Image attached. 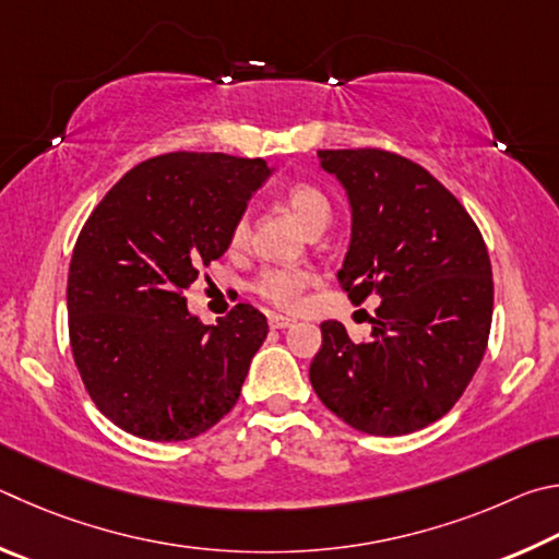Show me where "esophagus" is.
<instances>
[{"label": "esophagus", "mask_w": 559, "mask_h": 559, "mask_svg": "<svg viewBox=\"0 0 559 559\" xmlns=\"http://www.w3.org/2000/svg\"><path fill=\"white\" fill-rule=\"evenodd\" d=\"M292 324H295V319H289V317H282V314H272L270 317V326L272 329H289Z\"/></svg>", "instance_id": "1"}]
</instances>
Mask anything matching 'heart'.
I'll use <instances>...</instances> for the list:
<instances>
[{
  "instance_id": "b5f03b06",
  "label": "heart",
  "mask_w": 559,
  "mask_h": 559,
  "mask_svg": "<svg viewBox=\"0 0 559 559\" xmlns=\"http://www.w3.org/2000/svg\"><path fill=\"white\" fill-rule=\"evenodd\" d=\"M287 205L295 213V218L305 225L307 233L317 228H326L331 218V203L317 186L297 183L287 191ZM250 235L248 215H240L230 228V245L242 248ZM311 285V274L299 267H267L258 274L252 282V292L267 305L277 309H295L301 297V292Z\"/></svg>"
}]
</instances>
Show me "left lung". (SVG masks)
Here are the masks:
<instances>
[{"label":"left lung","mask_w":559,"mask_h":559,"mask_svg":"<svg viewBox=\"0 0 559 559\" xmlns=\"http://www.w3.org/2000/svg\"><path fill=\"white\" fill-rule=\"evenodd\" d=\"M350 203L338 285L354 305L380 297L370 338L321 324L309 380L346 425L400 437L437 423L486 354L493 277L481 230L423 166L383 150H321Z\"/></svg>","instance_id":"8db88e82"}]
</instances>
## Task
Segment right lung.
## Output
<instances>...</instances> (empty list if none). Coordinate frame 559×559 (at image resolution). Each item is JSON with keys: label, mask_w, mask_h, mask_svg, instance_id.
<instances>
[{"label": "right lung", "mask_w": 559, "mask_h": 559, "mask_svg": "<svg viewBox=\"0 0 559 559\" xmlns=\"http://www.w3.org/2000/svg\"><path fill=\"white\" fill-rule=\"evenodd\" d=\"M272 169L221 152L136 164L95 205L68 270L73 360L97 409L150 442H183L238 403L267 319L235 305L215 326L186 309L199 270Z\"/></svg>", "instance_id": "right-lung-1"}]
</instances>
